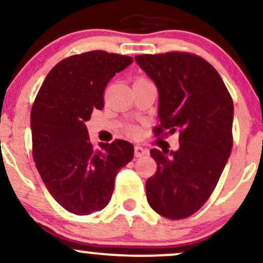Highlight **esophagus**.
<instances>
[{
  "label": "esophagus",
  "instance_id": "obj_1",
  "mask_svg": "<svg viewBox=\"0 0 263 263\" xmlns=\"http://www.w3.org/2000/svg\"><path fill=\"white\" fill-rule=\"evenodd\" d=\"M148 155V149L143 148L141 146H136L135 147V156L136 157H142V156H146Z\"/></svg>",
  "mask_w": 263,
  "mask_h": 263
}]
</instances>
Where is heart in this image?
Here are the masks:
<instances>
[{
    "instance_id": "1",
    "label": "heart",
    "mask_w": 263,
    "mask_h": 263,
    "mask_svg": "<svg viewBox=\"0 0 263 263\" xmlns=\"http://www.w3.org/2000/svg\"><path fill=\"white\" fill-rule=\"evenodd\" d=\"M129 131H131L132 134H135V132H137V128H136L135 126H131V127H129Z\"/></svg>"
}]
</instances>
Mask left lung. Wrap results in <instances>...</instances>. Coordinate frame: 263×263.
Listing matches in <instances>:
<instances>
[{
    "mask_svg": "<svg viewBox=\"0 0 263 263\" xmlns=\"http://www.w3.org/2000/svg\"><path fill=\"white\" fill-rule=\"evenodd\" d=\"M136 63L159 93L156 136L179 132L178 151L151 149L157 163L146 182L159 215L185 219L206 203L232 148L234 102L224 81L201 57L185 52L142 54Z\"/></svg>",
    "mask_w": 263,
    "mask_h": 263,
    "instance_id": "left-lung-1",
    "label": "left lung"
}]
</instances>
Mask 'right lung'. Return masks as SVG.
<instances>
[{
	"instance_id": "add662e5",
	"label": "right lung",
	"mask_w": 263,
	"mask_h": 263,
	"mask_svg": "<svg viewBox=\"0 0 263 263\" xmlns=\"http://www.w3.org/2000/svg\"><path fill=\"white\" fill-rule=\"evenodd\" d=\"M131 63L104 50L75 54L49 71L33 102L35 167L52 197L75 215L104 209L117 172L134 158V144L123 140L93 148L85 126L93 110L104 108L108 81Z\"/></svg>"
}]
</instances>
